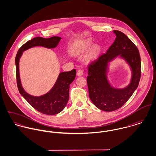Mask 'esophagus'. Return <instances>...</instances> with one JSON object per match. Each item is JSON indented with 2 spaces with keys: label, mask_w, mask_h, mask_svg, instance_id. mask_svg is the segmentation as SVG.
<instances>
[{
  "label": "esophagus",
  "mask_w": 156,
  "mask_h": 156,
  "mask_svg": "<svg viewBox=\"0 0 156 156\" xmlns=\"http://www.w3.org/2000/svg\"><path fill=\"white\" fill-rule=\"evenodd\" d=\"M77 74L78 76H82L83 74V72L82 69H79L77 72Z\"/></svg>",
  "instance_id": "1"
}]
</instances>
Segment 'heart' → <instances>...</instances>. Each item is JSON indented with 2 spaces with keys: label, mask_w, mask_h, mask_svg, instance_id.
<instances>
[{
  "label": "heart",
  "mask_w": 156,
  "mask_h": 156,
  "mask_svg": "<svg viewBox=\"0 0 156 156\" xmlns=\"http://www.w3.org/2000/svg\"><path fill=\"white\" fill-rule=\"evenodd\" d=\"M90 41L89 40H87L86 41H84L82 43V44L80 45V46L78 47V51L79 52H83L85 50H86L89 46H90ZM99 52V49L97 47H94V48L91 50L90 54H89V59H93L97 57Z\"/></svg>",
  "instance_id": "obj_1"
}]
</instances>
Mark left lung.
<instances>
[{
  "instance_id": "obj_1",
  "label": "left lung",
  "mask_w": 156,
  "mask_h": 156,
  "mask_svg": "<svg viewBox=\"0 0 156 156\" xmlns=\"http://www.w3.org/2000/svg\"><path fill=\"white\" fill-rule=\"evenodd\" d=\"M116 37L106 51L88 66L87 85L89 98L100 110L111 112L121 108L131 97L138 87L140 76V56L137 47L124 33L113 30ZM121 54L126 59L133 69L130 85L125 89H114L109 85L105 77L107 62Z\"/></svg>"
}]
</instances>
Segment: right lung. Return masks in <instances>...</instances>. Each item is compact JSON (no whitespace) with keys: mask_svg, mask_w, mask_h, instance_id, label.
I'll return each instance as SVG.
<instances>
[{"mask_svg":"<svg viewBox=\"0 0 156 156\" xmlns=\"http://www.w3.org/2000/svg\"><path fill=\"white\" fill-rule=\"evenodd\" d=\"M61 39L59 37H53L49 38L35 37L23 45L16 56L17 85L20 94L35 109L46 115H56L65 108L69 99V85L75 79L76 70L73 69L69 71L61 73L55 85L48 93L40 97H34L26 92L22 87L19 76V59L23 51L29 48L38 45L54 48Z\"/></svg>","mask_w":156,"mask_h":156,"instance_id":"obj_1","label":"right lung"}]
</instances>
